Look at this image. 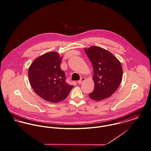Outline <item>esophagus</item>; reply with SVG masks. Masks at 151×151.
I'll use <instances>...</instances> for the list:
<instances>
[{
	"label": "esophagus",
	"mask_w": 151,
	"mask_h": 151,
	"mask_svg": "<svg viewBox=\"0 0 151 151\" xmlns=\"http://www.w3.org/2000/svg\"><path fill=\"white\" fill-rule=\"evenodd\" d=\"M85 77H82V78L78 81V83L79 84H81V83H82L83 82H85Z\"/></svg>",
	"instance_id": "obj_1"
}]
</instances>
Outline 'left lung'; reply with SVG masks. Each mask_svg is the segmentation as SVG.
<instances>
[{"mask_svg": "<svg viewBox=\"0 0 151 151\" xmlns=\"http://www.w3.org/2000/svg\"><path fill=\"white\" fill-rule=\"evenodd\" d=\"M85 52L92 64L94 72L95 88L89 95V97L96 101L109 97L117 90L122 79L121 62L109 51L99 47L85 48Z\"/></svg>", "mask_w": 151, "mask_h": 151, "instance_id": "obj_1", "label": "left lung"}]
</instances>
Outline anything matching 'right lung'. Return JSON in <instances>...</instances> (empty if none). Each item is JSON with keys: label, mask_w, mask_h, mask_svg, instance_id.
I'll list each match as a JSON object with an SVG mask.
<instances>
[{"label": "right lung", "mask_w": 151, "mask_h": 151, "mask_svg": "<svg viewBox=\"0 0 151 151\" xmlns=\"http://www.w3.org/2000/svg\"><path fill=\"white\" fill-rule=\"evenodd\" d=\"M62 58L56 52H47L37 58L30 66L28 76L35 93L44 100L58 103L65 100L73 88L66 82L60 69Z\"/></svg>", "instance_id": "1"}]
</instances>
